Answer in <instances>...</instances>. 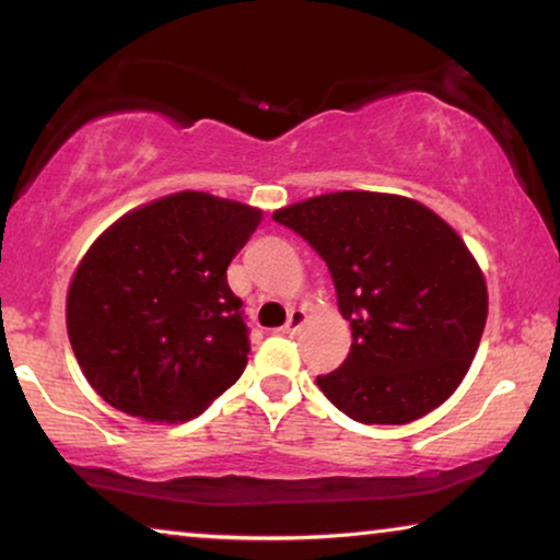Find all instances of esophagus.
Wrapping results in <instances>:
<instances>
[{
  "label": "esophagus",
  "mask_w": 560,
  "mask_h": 560,
  "mask_svg": "<svg viewBox=\"0 0 560 560\" xmlns=\"http://www.w3.org/2000/svg\"><path fill=\"white\" fill-rule=\"evenodd\" d=\"M303 324H305V311H303V308H290L285 326H282V334L293 336V334L301 331Z\"/></svg>",
  "instance_id": "esophagus-1"
}]
</instances>
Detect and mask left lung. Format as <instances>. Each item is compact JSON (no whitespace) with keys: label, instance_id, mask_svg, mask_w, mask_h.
<instances>
[{"label":"left lung","instance_id":"8db88e82","mask_svg":"<svg viewBox=\"0 0 560 560\" xmlns=\"http://www.w3.org/2000/svg\"><path fill=\"white\" fill-rule=\"evenodd\" d=\"M324 257L351 351L318 387L366 425H402L446 402L487 324V282L462 236L428 206L339 190L272 213Z\"/></svg>","mask_w":560,"mask_h":560}]
</instances>
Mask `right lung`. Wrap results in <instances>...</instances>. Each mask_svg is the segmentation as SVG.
Here are the masks:
<instances>
[{
    "label": "right lung",
    "instance_id": "right-lung-1",
    "mask_svg": "<svg viewBox=\"0 0 560 560\" xmlns=\"http://www.w3.org/2000/svg\"><path fill=\"white\" fill-rule=\"evenodd\" d=\"M255 206L180 190L104 229L75 267L66 326L83 377L112 408L183 423L247 366L242 301L226 282Z\"/></svg>",
    "mask_w": 560,
    "mask_h": 560
}]
</instances>
